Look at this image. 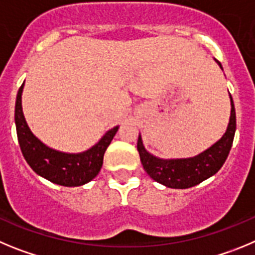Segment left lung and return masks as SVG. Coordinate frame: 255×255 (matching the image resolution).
Listing matches in <instances>:
<instances>
[{
	"mask_svg": "<svg viewBox=\"0 0 255 255\" xmlns=\"http://www.w3.org/2000/svg\"><path fill=\"white\" fill-rule=\"evenodd\" d=\"M215 61L222 66L217 59ZM231 113L229 125L224 136L217 142L198 153L193 157L187 159H160L148 152L143 146L141 134L137 141V150L139 153L143 169L146 173L160 184L173 189H185V188L194 187L201 182L215 175L221 169L224 162L228 159L229 152L233 146L234 136L236 129V116L235 107H234L233 98L230 95Z\"/></svg>",
	"mask_w": 255,
	"mask_h": 255,
	"instance_id": "obj_1",
	"label": "left lung"
}]
</instances>
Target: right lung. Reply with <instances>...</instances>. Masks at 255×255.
Here are the masks:
<instances>
[{"instance_id": "right-lung-1", "label": "right lung", "mask_w": 255, "mask_h": 255, "mask_svg": "<svg viewBox=\"0 0 255 255\" xmlns=\"http://www.w3.org/2000/svg\"><path fill=\"white\" fill-rule=\"evenodd\" d=\"M17 91L15 104V125L20 148L29 166L38 175L63 187H80L93 180L103 166L108 146L116 136L118 126L108 130L91 148L79 153L62 152L43 143L30 130L22 113L21 94Z\"/></svg>"}]
</instances>
